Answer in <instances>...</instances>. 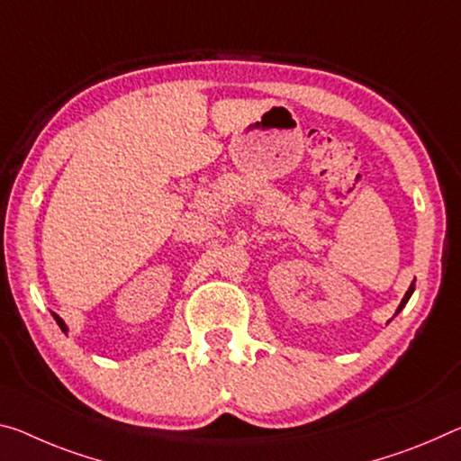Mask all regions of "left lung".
I'll list each match as a JSON object with an SVG mask.
<instances>
[{"mask_svg": "<svg viewBox=\"0 0 461 461\" xmlns=\"http://www.w3.org/2000/svg\"><path fill=\"white\" fill-rule=\"evenodd\" d=\"M414 294V281L411 283V287H408V291L404 294V297H402V302H400V305H398V310H396V313H393V316H398V313L404 310V305L408 303V299H411V295Z\"/></svg>", "mask_w": 461, "mask_h": 461, "instance_id": "obj_1", "label": "left lung"}]
</instances>
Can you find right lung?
I'll return each mask as SVG.
<instances>
[{
    "instance_id": "add662e5",
    "label": "right lung",
    "mask_w": 461,
    "mask_h": 461,
    "mask_svg": "<svg viewBox=\"0 0 461 461\" xmlns=\"http://www.w3.org/2000/svg\"><path fill=\"white\" fill-rule=\"evenodd\" d=\"M53 318H55V322H57V324H59V328H61V330H63L65 334H68V326H65V322H63V320H61L59 316H57V313H53Z\"/></svg>"
}]
</instances>
